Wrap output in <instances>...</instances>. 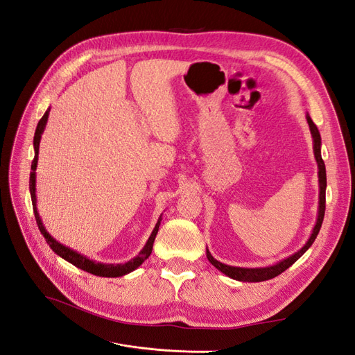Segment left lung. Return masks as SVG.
Returning <instances> with one entry per match:
<instances>
[{"label": "left lung", "mask_w": 355, "mask_h": 355, "mask_svg": "<svg viewBox=\"0 0 355 355\" xmlns=\"http://www.w3.org/2000/svg\"><path fill=\"white\" fill-rule=\"evenodd\" d=\"M306 121L309 125L311 135H313V141H314V157L317 161L318 166V187H320V200H318V218L315 222V227L313 230V234H311L309 240L306 241V244L302 247V249L297 250L295 254L286 257V259L280 261L275 265L271 266H265V268H240V266H231V265H225L219 261L214 259V257L210 254V252L207 250V259L209 262L216 266L220 272H223L225 275H228L230 278H234V280L239 282H247V283H257V282H266L271 280V278L280 275L282 272H284L288 266H292L300 256H302L313 243L315 241L317 235L320 232L321 223H323L324 219V210H326V187H327V180H326V166L324 161L321 158V137H320V132L317 125L311 120V116L306 115Z\"/></svg>", "instance_id": "1"}]
</instances>
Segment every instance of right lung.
Wrapping results in <instances>:
<instances>
[{"label":"right lung","instance_id":"1","mask_svg":"<svg viewBox=\"0 0 355 355\" xmlns=\"http://www.w3.org/2000/svg\"><path fill=\"white\" fill-rule=\"evenodd\" d=\"M49 111H46V114L42 115L41 120L38 121V125H37V130H35V136H34V151H35V157H34V161H32V166H31V176H29V191H31V198H32V207H34V214H35V219H37V225L38 228L41 231V234L44 235V239L47 241V244L51 247V250L58 253L60 257H63V259L68 261L69 263H72L73 266L80 268V270L85 271V272H90L93 275H99V277H121V275H125L128 272L135 271L137 266H141L148 257L149 254L153 253V245H154V240H155V235L158 232V228H159V222H161V218L158 219L155 228L151 234V237L148 239L144 249L139 252V254L135 257V259L128 261L125 263H99V262H94V261H90L89 257H85L80 253H77L75 250L69 249V247L60 244L59 241H56L55 239L51 237V235L46 231L44 225H42L41 222V218L38 214V210H37V197H35V170H37V163H38V149H40V141H41V135L42 132H44V127L47 124V118H49Z\"/></svg>","mask_w":355,"mask_h":355}]
</instances>
